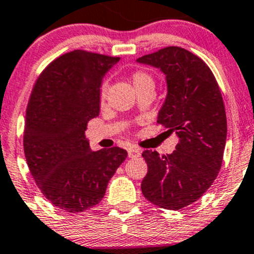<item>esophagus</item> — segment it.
Instances as JSON below:
<instances>
[{
    "mask_svg": "<svg viewBox=\"0 0 254 254\" xmlns=\"http://www.w3.org/2000/svg\"><path fill=\"white\" fill-rule=\"evenodd\" d=\"M127 156H129V158H137V157L141 156L140 149H137L135 147H130L129 149H127Z\"/></svg>",
    "mask_w": 254,
    "mask_h": 254,
    "instance_id": "esophagus-1",
    "label": "esophagus"
}]
</instances>
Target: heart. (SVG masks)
Segmentation results:
<instances>
[{
    "label": "heart",
    "mask_w": 254,
    "mask_h": 254,
    "mask_svg": "<svg viewBox=\"0 0 254 254\" xmlns=\"http://www.w3.org/2000/svg\"><path fill=\"white\" fill-rule=\"evenodd\" d=\"M131 81L134 84L136 91L142 89H154V80L152 78V75H149L148 73L142 70H136L132 73L131 75ZM107 91H108V84L103 82L101 85L100 89V100L101 102L106 100L107 97Z\"/></svg>",
    "instance_id": "heart-1"
}]
</instances>
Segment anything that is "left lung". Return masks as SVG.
Instances as JSON below:
<instances>
[{
    "mask_svg": "<svg viewBox=\"0 0 254 254\" xmlns=\"http://www.w3.org/2000/svg\"><path fill=\"white\" fill-rule=\"evenodd\" d=\"M137 62L165 75L168 92L157 123L179 137L167 156L143 151L148 170L141 190L151 203L178 210L201 198L220 170L228 131L223 97L209 66L190 51L169 46Z\"/></svg>",
    "mask_w": 254,
    "mask_h": 254,
    "instance_id": "left-lung-1",
    "label": "left lung"
}]
</instances>
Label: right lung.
Segmentation results:
<instances>
[{
	"instance_id": "obj_1",
	"label": "right lung",
	"mask_w": 254,
	"mask_h": 254,
	"mask_svg": "<svg viewBox=\"0 0 254 254\" xmlns=\"http://www.w3.org/2000/svg\"><path fill=\"white\" fill-rule=\"evenodd\" d=\"M119 57L75 50L46 66L34 85L25 114L24 153L36 185L64 212L80 213L102 201L127 152L92 151L87 123L100 114L103 76Z\"/></svg>"
}]
</instances>
